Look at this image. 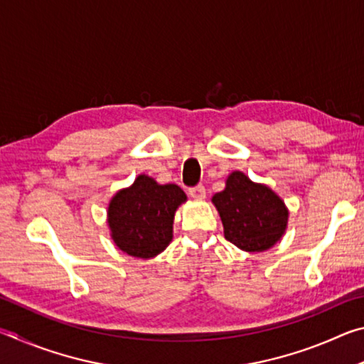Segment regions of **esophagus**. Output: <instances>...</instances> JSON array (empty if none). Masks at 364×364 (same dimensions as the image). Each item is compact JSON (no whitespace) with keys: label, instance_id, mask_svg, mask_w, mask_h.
Masks as SVG:
<instances>
[{"label":"esophagus","instance_id":"1","mask_svg":"<svg viewBox=\"0 0 364 364\" xmlns=\"http://www.w3.org/2000/svg\"><path fill=\"white\" fill-rule=\"evenodd\" d=\"M189 196L193 197V199H196V200L205 199V188L202 186V184H199V186H196V188H191L189 189Z\"/></svg>","mask_w":364,"mask_h":364}]
</instances>
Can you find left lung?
<instances>
[{
  "instance_id": "8db88e82",
  "label": "left lung",
  "mask_w": 364,
  "mask_h": 364,
  "mask_svg": "<svg viewBox=\"0 0 364 364\" xmlns=\"http://www.w3.org/2000/svg\"><path fill=\"white\" fill-rule=\"evenodd\" d=\"M226 241L245 252L273 247L286 232L289 210L267 184L254 183L242 171H232L226 188L212 197Z\"/></svg>"
}]
</instances>
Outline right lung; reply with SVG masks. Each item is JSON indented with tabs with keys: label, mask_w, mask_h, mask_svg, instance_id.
Segmentation results:
<instances>
[{
	"label": "right lung",
	"mask_w": 364,
	"mask_h": 364,
	"mask_svg": "<svg viewBox=\"0 0 364 364\" xmlns=\"http://www.w3.org/2000/svg\"><path fill=\"white\" fill-rule=\"evenodd\" d=\"M186 202L176 184H159L139 175L130 188L120 189L107 208L110 237L117 247L136 258H152L173 239L176 208Z\"/></svg>",
	"instance_id": "add662e5"
}]
</instances>
